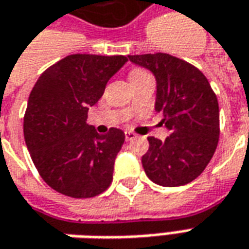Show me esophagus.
<instances>
[{"instance_id":"34e87169","label":"esophagus","mask_w":249,"mask_h":249,"mask_svg":"<svg viewBox=\"0 0 249 249\" xmlns=\"http://www.w3.org/2000/svg\"><path fill=\"white\" fill-rule=\"evenodd\" d=\"M124 137H126V141H131V140H134L137 136L133 131H126V133H124Z\"/></svg>"}]
</instances>
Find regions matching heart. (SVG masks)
<instances>
[{"instance_id":"heart-1","label":"heart","mask_w":249,"mask_h":249,"mask_svg":"<svg viewBox=\"0 0 249 249\" xmlns=\"http://www.w3.org/2000/svg\"><path fill=\"white\" fill-rule=\"evenodd\" d=\"M142 74H146V72L142 71V70H133V71H131V74H130V78H134V76H138V75H142Z\"/></svg>"}]
</instances>
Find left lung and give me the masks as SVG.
<instances>
[{
    "label": "left lung",
    "mask_w": 249,
    "mask_h": 249,
    "mask_svg": "<svg viewBox=\"0 0 249 249\" xmlns=\"http://www.w3.org/2000/svg\"><path fill=\"white\" fill-rule=\"evenodd\" d=\"M128 60L156 79V112L168 128L161 141L148 137L142 167L152 182L181 186L204 171L219 140V107L210 82L189 63L167 53L136 54Z\"/></svg>",
    "instance_id": "left-lung-1"
}]
</instances>
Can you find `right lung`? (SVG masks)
Instances as JSON below:
<instances>
[{
	"instance_id": "add662e5",
	"label": "right lung",
	"mask_w": 249,
	"mask_h": 249,
	"mask_svg": "<svg viewBox=\"0 0 249 249\" xmlns=\"http://www.w3.org/2000/svg\"><path fill=\"white\" fill-rule=\"evenodd\" d=\"M126 56L70 54L49 67L30 93L24 140L45 182L70 197H94L112 182L124 133L112 127L100 136L88 111L103 97Z\"/></svg>"
}]
</instances>
